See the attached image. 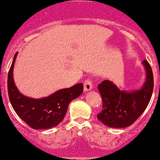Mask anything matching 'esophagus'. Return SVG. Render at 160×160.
I'll use <instances>...</instances> for the list:
<instances>
[{
	"mask_svg": "<svg viewBox=\"0 0 160 160\" xmlns=\"http://www.w3.org/2000/svg\"><path fill=\"white\" fill-rule=\"evenodd\" d=\"M92 82L90 79H87V80L84 81V91L85 92H88L92 89Z\"/></svg>",
	"mask_w": 160,
	"mask_h": 160,
	"instance_id": "obj_1",
	"label": "esophagus"
}]
</instances>
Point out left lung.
<instances>
[{"instance_id": "left-lung-1", "label": "left lung", "mask_w": 160, "mask_h": 160, "mask_svg": "<svg viewBox=\"0 0 160 160\" xmlns=\"http://www.w3.org/2000/svg\"><path fill=\"white\" fill-rule=\"evenodd\" d=\"M146 69V80L141 89L132 92L122 91L108 80L98 84L103 109L97 118L110 128H126L141 117L148 107L153 91L152 70L147 60L142 62Z\"/></svg>"}]
</instances>
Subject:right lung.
<instances>
[{
    "instance_id": "1",
    "label": "right lung",
    "mask_w": 160,
    "mask_h": 160,
    "mask_svg": "<svg viewBox=\"0 0 160 160\" xmlns=\"http://www.w3.org/2000/svg\"><path fill=\"white\" fill-rule=\"evenodd\" d=\"M15 53L8 76V92L10 103L17 115L28 126L34 129H47L56 127L63 120L68 104L83 92V84L61 89L48 97L32 98L19 92L13 80V66Z\"/></svg>"
}]
</instances>
